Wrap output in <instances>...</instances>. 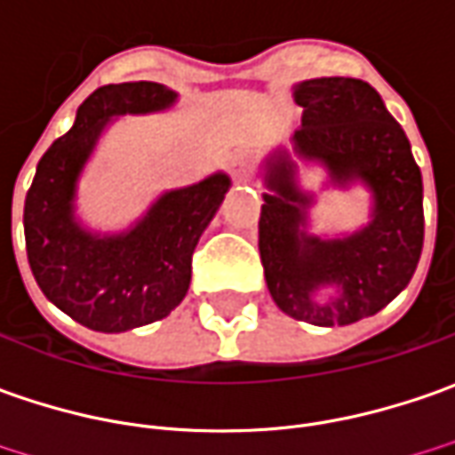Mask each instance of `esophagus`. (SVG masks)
<instances>
[{"instance_id": "esophagus-1", "label": "esophagus", "mask_w": 455, "mask_h": 455, "mask_svg": "<svg viewBox=\"0 0 455 455\" xmlns=\"http://www.w3.org/2000/svg\"><path fill=\"white\" fill-rule=\"evenodd\" d=\"M231 173L236 180H246L249 171H246V156L243 153H234L231 156Z\"/></svg>"}]
</instances>
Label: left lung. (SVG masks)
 <instances>
[{
	"label": "left lung",
	"mask_w": 455,
	"mask_h": 455,
	"mask_svg": "<svg viewBox=\"0 0 455 455\" xmlns=\"http://www.w3.org/2000/svg\"><path fill=\"white\" fill-rule=\"evenodd\" d=\"M305 108L291 153L276 146L261 164L259 254L276 307L294 320L332 327L372 317L413 276L423 249V179L411 143L375 87L355 77H315L291 87ZM325 171L323 188L371 194L369 224L312 235L316 203L299 164Z\"/></svg>",
	"instance_id": "obj_1"
}]
</instances>
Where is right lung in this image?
Wrapping results in <instances>:
<instances>
[{"mask_svg": "<svg viewBox=\"0 0 455 455\" xmlns=\"http://www.w3.org/2000/svg\"><path fill=\"white\" fill-rule=\"evenodd\" d=\"M179 92L161 83L98 87L68 133L37 164L24 198L29 269L44 297L95 332H128L168 317L191 284V257L231 179L216 171L171 188L120 231H95L77 216L83 171L102 133L123 116L171 110Z\"/></svg>", "mask_w": 455, "mask_h": 455, "instance_id": "obj_1", "label": "right lung"}]
</instances>
